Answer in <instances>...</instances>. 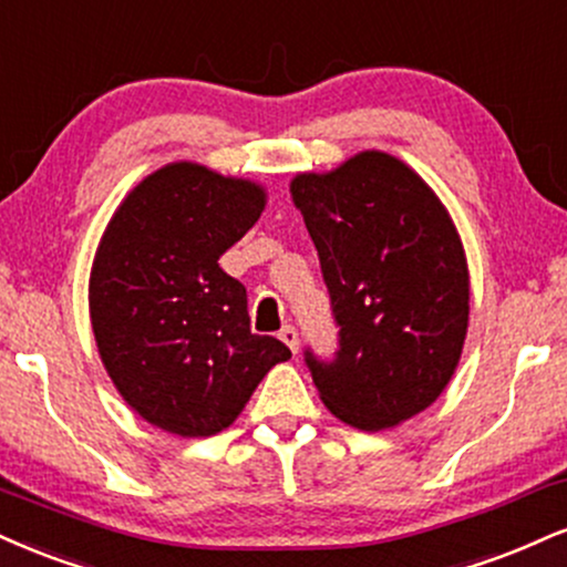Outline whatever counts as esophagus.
<instances>
[{
	"instance_id": "1",
	"label": "esophagus",
	"mask_w": 567,
	"mask_h": 567,
	"mask_svg": "<svg viewBox=\"0 0 567 567\" xmlns=\"http://www.w3.org/2000/svg\"><path fill=\"white\" fill-rule=\"evenodd\" d=\"M279 340H282V343L288 346L292 353L298 351V330L292 324H285L282 330H279Z\"/></svg>"
}]
</instances>
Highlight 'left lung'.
<instances>
[{
	"label": "left lung",
	"instance_id": "obj_1",
	"mask_svg": "<svg viewBox=\"0 0 567 567\" xmlns=\"http://www.w3.org/2000/svg\"><path fill=\"white\" fill-rule=\"evenodd\" d=\"M338 324L332 359L303 351L336 417L385 431L439 399L470 313L465 250L435 193L393 155L367 150L290 184Z\"/></svg>",
	"mask_w": 567,
	"mask_h": 567
}]
</instances>
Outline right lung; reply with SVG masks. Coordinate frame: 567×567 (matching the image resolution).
Listing matches in <instances>:
<instances>
[{
  "label": "right lung",
  "mask_w": 567,
  "mask_h": 567,
  "mask_svg": "<svg viewBox=\"0 0 567 567\" xmlns=\"http://www.w3.org/2000/svg\"><path fill=\"white\" fill-rule=\"evenodd\" d=\"M254 182L172 163L132 189L89 277L92 330L107 374L140 417L203 439L235 422L290 349L254 336L245 285L218 266L258 221Z\"/></svg>",
  "instance_id": "right-lung-1"
}]
</instances>
